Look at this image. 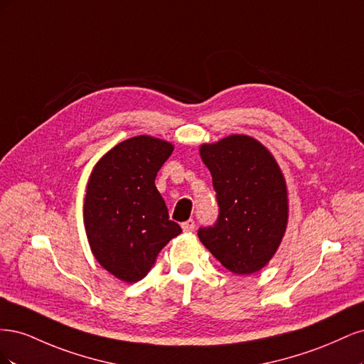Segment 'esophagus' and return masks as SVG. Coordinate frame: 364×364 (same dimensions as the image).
Here are the masks:
<instances>
[{"instance_id":"1","label":"esophagus","mask_w":364,"mask_h":364,"mask_svg":"<svg viewBox=\"0 0 364 364\" xmlns=\"http://www.w3.org/2000/svg\"><path fill=\"white\" fill-rule=\"evenodd\" d=\"M182 229L185 230V232H193V230L196 229V222H194L193 218L186 220V222H183V223H182Z\"/></svg>"}]
</instances>
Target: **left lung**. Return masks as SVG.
Segmentation results:
<instances>
[{
	"label": "left lung",
	"mask_w": 364,
	"mask_h": 364,
	"mask_svg": "<svg viewBox=\"0 0 364 364\" xmlns=\"http://www.w3.org/2000/svg\"><path fill=\"white\" fill-rule=\"evenodd\" d=\"M200 156L213 176L218 215L197 235L228 270L255 273L274 255L287 226L284 176L269 150L246 135L205 144Z\"/></svg>",
	"instance_id": "obj_1"
}]
</instances>
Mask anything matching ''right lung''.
I'll list each match as a JSON object with an SVG mask.
<instances>
[{
	"instance_id": "1",
	"label": "right lung",
	"mask_w": 364,
	"mask_h": 364,
	"mask_svg": "<svg viewBox=\"0 0 364 364\" xmlns=\"http://www.w3.org/2000/svg\"><path fill=\"white\" fill-rule=\"evenodd\" d=\"M171 151V144L151 136L126 139L97 162L87 182V241L97 261L121 281H141L182 232L155 185Z\"/></svg>"
}]
</instances>
